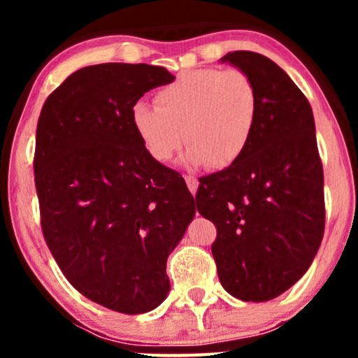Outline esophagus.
Segmentation results:
<instances>
[{"label":"esophagus","mask_w":358,"mask_h":358,"mask_svg":"<svg viewBox=\"0 0 358 358\" xmlns=\"http://www.w3.org/2000/svg\"><path fill=\"white\" fill-rule=\"evenodd\" d=\"M185 182H187L188 190H190L193 195H195L196 188H199V180H196L193 175H185Z\"/></svg>","instance_id":"obj_1"}]
</instances>
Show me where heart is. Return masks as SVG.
Segmentation results:
<instances>
[{
    "instance_id": "1",
    "label": "heart",
    "mask_w": 358,
    "mask_h": 358,
    "mask_svg": "<svg viewBox=\"0 0 358 358\" xmlns=\"http://www.w3.org/2000/svg\"><path fill=\"white\" fill-rule=\"evenodd\" d=\"M155 105L138 101L131 126L151 158L168 163L188 143L187 165L227 168L248 150L257 122L259 96L244 72L207 67L187 71L158 89Z\"/></svg>"
}]
</instances>
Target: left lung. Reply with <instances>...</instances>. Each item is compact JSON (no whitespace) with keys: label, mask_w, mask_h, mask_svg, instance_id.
I'll use <instances>...</instances> for the list:
<instances>
[{"label":"left lung","mask_w":358,"mask_h":358,"mask_svg":"<svg viewBox=\"0 0 358 358\" xmlns=\"http://www.w3.org/2000/svg\"><path fill=\"white\" fill-rule=\"evenodd\" d=\"M220 62L254 82L257 122L234 165L200 178L196 210L217 227L212 254L224 289L262 303L306 273L323 239V168L313 110L268 57L237 50Z\"/></svg>","instance_id":"1"}]
</instances>
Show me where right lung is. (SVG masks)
I'll list each match as a JSON object with an SVG mask.
<instances>
[{
    "instance_id": "1",
    "label": "right lung",
    "mask_w": 358,
    "mask_h": 358,
    "mask_svg": "<svg viewBox=\"0 0 358 358\" xmlns=\"http://www.w3.org/2000/svg\"><path fill=\"white\" fill-rule=\"evenodd\" d=\"M173 80L156 65H89L47 97L36 124L45 242L79 293L119 313L162 305L166 259L195 217L185 180L148 155L129 117L148 90Z\"/></svg>"
}]
</instances>
